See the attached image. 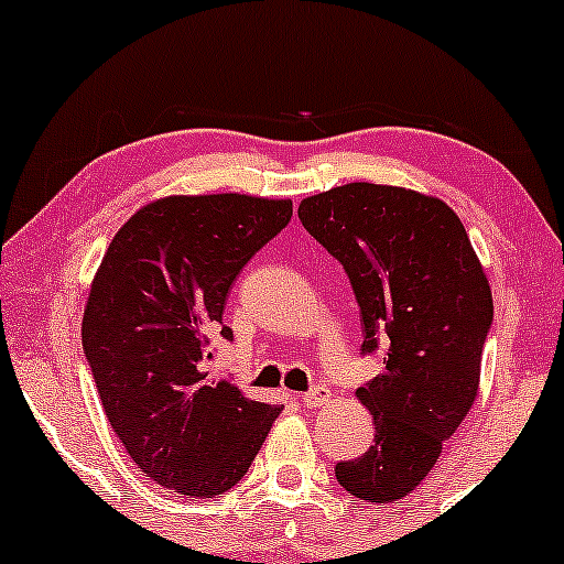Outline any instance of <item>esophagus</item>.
<instances>
[{"label":"esophagus","instance_id":"1","mask_svg":"<svg viewBox=\"0 0 564 564\" xmlns=\"http://www.w3.org/2000/svg\"><path fill=\"white\" fill-rule=\"evenodd\" d=\"M329 395H332L329 388L315 386V388H311V391H307L305 395H302V401H305V406H311V410H315V406H324L326 401H329Z\"/></svg>","mask_w":564,"mask_h":564}]
</instances>
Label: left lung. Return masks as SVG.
<instances>
[{"mask_svg": "<svg viewBox=\"0 0 564 564\" xmlns=\"http://www.w3.org/2000/svg\"><path fill=\"white\" fill-rule=\"evenodd\" d=\"M296 214L348 272L361 348L388 339L386 369L356 391L375 444L334 474L356 498L393 503L431 474L479 395L490 281L460 216L433 195L350 182L305 197Z\"/></svg>", "mask_w": 564, "mask_h": 564, "instance_id": "1", "label": "left lung"}]
</instances>
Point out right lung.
<instances>
[{
    "mask_svg": "<svg viewBox=\"0 0 564 564\" xmlns=\"http://www.w3.org/2000/svg\"><path fill=\"white\" fill-rule=\"evenodd\" d=\"M292 219V200L240 192L147 203L90 283L83 348L109 425L152 481L214 498L243 479L283 406L206 372L243 264Z\"/></svg>",
    "mask_w": 564,
    "mask_h": 564,
    "instance_id": "obj_1",
    "label": "right lung"
}]
</instances>
